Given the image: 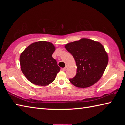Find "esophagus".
Segmentation results:
<instances>
[{
	"instance_id": "34e87169",
	"label": "esophagus",
	"mask_w": 125,
	"mask_h": 125,
	"mask_svg": "<svg viewBox=\"0 0 125 125\" xmlns=\"http://www.w3.org/2000/svg\"><path fill=\"white\" fill-rule=\"evenodd\" d=\"M67 69H68V67H67V66H66L65 67L63 68L62 69H63V71H66Z\"/></svg>"
}]
</instances>
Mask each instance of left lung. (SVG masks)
Listing matches in <instances>:
<instances>
[{
  "mask_svg": "<svg viewBox=\"0 0 125 125\" xmlns=\"http://www.w3.org/2000/svg\"><path fill=\"white\" fill-rule=\"evenodd\" d=\"M65 48L74 58L77 74L69 81L78 88L94 85L102 77L108 63V56L99 42L82 39L67 44Z\"/></svg>",
  "mask_w": 125,
  "mask_h": 125,
  "instance_id": "1",
  "label": "left lung"
}]
</instances>
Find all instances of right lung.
<instances>
[{"label":"right lung","mask_w":125,"mask_h":125,"mask_svg":"<svg viewBox=\"0 0 125 125\" xmlns=\"http://www.w3.org/2000/svg\"><path fill=\"white\" fill-rule=\"evenodd\" d=\"M54 51L52 43L41 41L31 44L21 53V69L31 83L46 86L54 81L61 69L52 57Z\"/></svg>","instance_id":"1"}]
</instances>
